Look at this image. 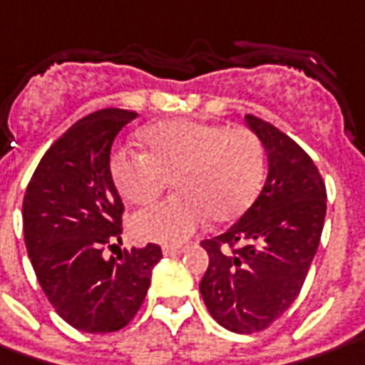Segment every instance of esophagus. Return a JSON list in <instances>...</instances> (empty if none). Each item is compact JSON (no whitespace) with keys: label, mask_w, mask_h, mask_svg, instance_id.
<instances>
[{"label":"esophagus","mask_w":365,"mask_h":365,"mask_svg":"<svg viewBox=\"0 0 365 365\" xmlns=\"http://www.w3.org/2000/svg\"><path fill=\"white\" fill-rule=\"evenodd\" d=\"M162 252L165 255H178L185 252V245H163Z\"/></svg>","instance_id":"1"}]
</instances>
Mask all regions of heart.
<instances>
[{"label":"heart","instance_id":"heart-1","mask_svg":"<svg viewBox=\"0 0 365 365\" xmlns=\"http://www.w3.org/2000/svg\"><path fill=\"white\" fill-rule=\"evenodd\" d=\"M143 150L120 148L111 178L133 205L158 200L172 180L175 195L131 217V230L153 242H182L205 224L234 222L262 182V148L245 128L168 120L141 131Z\"/></svg>","mask_w":365,"mask_h":365}]
</instances>
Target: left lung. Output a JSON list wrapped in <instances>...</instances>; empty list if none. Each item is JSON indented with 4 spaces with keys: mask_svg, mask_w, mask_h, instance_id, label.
Returning <instances> with one entry per match:
<instances>
[{
    "mask_svg": "<svg viewBox=\"0 0 365 365\" xmlns=\"http://www.w3.org/2000/svg\"><path fill=\"white\" fill-rule=\"evenodd\" d=\"M244 120L266 150V183L225 234L203 242L210 264L200 292L220 326L254 334L272 326L306 282L326 220V183L284 131L255 115Z\"/></svg>",
    "mask_w": 365,
    "mask_h": 365,
    "instance_id": "obj_1",
    "label": "left lung"
}]
</instances>
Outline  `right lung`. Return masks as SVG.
Masks as SVG:
<instances>
[{"instance_id":"add662e5","label":"right lung","mask_w":365,"mask_h":365,"mask_svg":"<svg viewBox=\"0 0 365 365\" xmlns=\"http://www.w3.org/2000/svg\"><path fill=\"white\" fill-rule=\"evenodd\" d=\"M138 113L99 110L73 123L46 151L24 197V237L37 282L69 326L108 334L128 326L143 304L158 244L120 250L121 203L110 153Z\"/></svg>"}]
</instances>
